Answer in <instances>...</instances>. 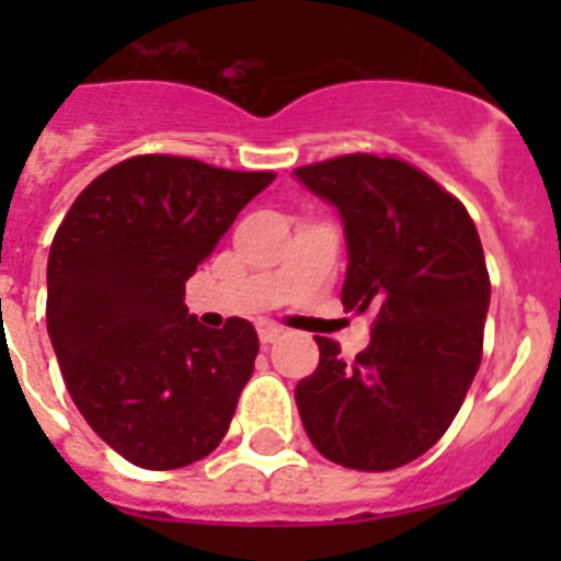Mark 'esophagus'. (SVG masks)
Instances as JSON below:
<instances>
[{
  "instance_id": "obj_1",
  "label": "esophagus",
  "mask_w": 561,
  "mask_h": 561,
  "mask_svg": "<svg viewBox=\"0 0 561 561\" xmlns=\"http://www.w3.org/2000/svg\"><path fill=\"white\" fill-rule=\"evenodd\" d=\"M277 336H280V329H277V325H270V323L257 325V340L264 342V345H272Z\"/></svg>"
}]
</instances>
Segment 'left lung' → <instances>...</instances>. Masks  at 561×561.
<instances>
[{
  "mask_svg": "<svg viewBox=\"0 0 561 561\" xmlns=\"http://www.w3.org/2000/svg\"><path fill=\"white\" fill-rule=\"evenodd\" d=\"M295 176L340 213L342 306L374 311L354 362L314 336L320 365L295 388L300 421L334 463L399 469L447 433L480 368L492 295L480 236L455 196L393 157L345 153Z\"/></svg>",
  "mask_w": 561,
  "mask_h": 561,
  "instance_id": "obj_1",
  "label": "left lung"
}]
</instances>
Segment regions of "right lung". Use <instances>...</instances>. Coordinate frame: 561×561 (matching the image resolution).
<instances>
[{"mask_svg":"<svg viewBox=\"0 0 561 561\" xmlns=\"http://www.w3.org/2000/svg\"><path fill=\"white\" fill-rule=\"evenodd\" d=\"M275 173L142 153L83 187L47 261V331L87 424L142 469L219 447L257 356L252 323L205 329L185 284Z\"/></svg>","mask_w":561,"mask_h":561,"instance_id":"obj_1","label":"right lung"}]
</instances>
